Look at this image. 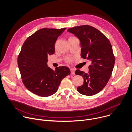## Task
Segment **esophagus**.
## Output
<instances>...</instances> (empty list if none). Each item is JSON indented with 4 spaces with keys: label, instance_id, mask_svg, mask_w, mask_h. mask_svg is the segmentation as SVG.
Here are the masks:
<instances>
[{
    "label": "esophagus",
    "instance_id": "34e87169",
    "mask_svg": "<svg viewBox=\"0 0 132 132\" xmlns=\"http://www.w3.org/2000/svg\"><path fill=\"white\" fill-rule=\"evenodd\" d=\"M70 71H71V73L72 74H75V71H74V70L73 69H71Z\"/></svg>",
    "mask_w": 132,
    "mask_h": 132
}]
</instances>
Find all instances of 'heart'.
Here are the masks:
<instances>
[{
  "mask_svg": "<svg viewBox=\"0 0 132 132\" xmlns=\"http://www.w3.org/2000/svg\"><path fill=\"white\" fill-rule=\"evenodd\" d=\"M72 37H70V38H72ZM71 60H72L71 58H68V60H67V61H68V62H71Z\"/></svg>",
  "mask_w": 132,
  "mask_h": 132,
  "instance_id": "obj_1",
  "label": "heart"
}]
</instances>
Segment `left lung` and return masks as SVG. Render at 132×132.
<instances>
[{"label":"left lung","mask_w":132,"mask_h":132,"mask_svg":"<svg viewBox=\"0 0 132 132\" xmlns=\"http://www.w3.org/2000/svg\"><path fill=\"white\" fill-rule=\"evenodd\" d=\"M68 32L80 40L81 57L91 61L88 73L80 70L75 71V74L84 78L83 84L77 90L84 95H95L106 86L112 74L115 57L111 44L100 31L90 25L75 26Z\"/></svg>","instance_id":"obj_1"}]
</instances>
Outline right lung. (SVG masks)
Masks as SVG:
<instances>
[{"label":"right lung","instance_id":"obj_1","mask_svg":"<svg viewBox=\"0 0 132 132\" xmlns=\"http://www.w3.org/2000/svg\"><path fill=\"white\" fill-rule=\"evenodd\" d=\"M66 29L44 28L29 36L22 45L18 57L22 82L29 90L41 97H48L58 89L62 79L71 72L67 67L51 69L48 56L55 53L58 37Z\"/></svg>","mask_w":132,"mask_h":132}]
</instances>
